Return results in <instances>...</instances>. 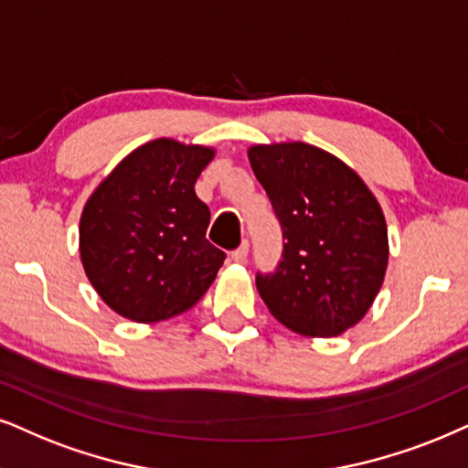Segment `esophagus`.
I'll use <instances>...</instances> for the list:
<instances>
[{
    "instance_id": "esophagus-1",
    "label": "esophagus",
    "mask_w": 468,
    "mask_h": 468,
    "mask_svg": "<svg viewBox=\"0 0 468 468\" xmlns=\"http://www.w3.org/2000/svg\"><path fill=\"white\" fill-rule=\"evenodd\" d=\"M248 248H250V246H248V241L244 239L238 248H235L233 252H230V259H233V261H238V263H244L246 257H248Z\"/></svg>"
}]
</instances>
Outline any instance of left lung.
Segmentation results:
<instances>
[{
  "label": "left lung",
  "instance_id": "left-lung-1",
  "mask_svg": "<svg viewBox=\"0 0 468 468\" xmlns=\"http://www.w3.org/2000/svg\"><path fill=\"white\" fill-rule=\"evenodd\" d=\"M282 230L274 271L257 289L295 333L335 336L358 324L380 292L387 222L374 194L341 159L304 142L248 151Z\"/></svg>",
  "mask_w": 468,
  "mask_h": 468
}]
</instances>
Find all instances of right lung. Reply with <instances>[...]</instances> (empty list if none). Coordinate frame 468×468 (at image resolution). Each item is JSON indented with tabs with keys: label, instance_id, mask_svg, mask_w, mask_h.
Here are the masks:
<instances>
[{
	"label": "right lung",
	"instance_id": "1",
	"mask_svg": "<svg viewBox=\"0 0 468 468\" xmlns=\"http://www.w3.org/2000/svg\"><path fill=\"white\" fill-rule=\"evenodd\" d=\"M207 146L159 138L112 170L88 198L80 252L88 281L118 315L162 322L192 309L227 259L209 244V207L194 183Z\"/></svg>",
	"mask_w": 468,
	"mask_h": 468
}]
</instances>
